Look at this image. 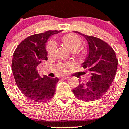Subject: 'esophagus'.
<instances>
[{
	"mask_svg": "<svg viewBox=\"0 0 129 129\" xmlns=\"http://www.w3.org/2000/svg\"><path fill=\"white\" fill-rule=\"evenodd\" d=\"M61 78H62V79H66V80H67V79H69L70 78H69V76H64L61 77Z\"/></svg>",
	"mask_w": 129,
	"mask_h": 129,
	"instance_id": "esophagus-1",
	"label": "esophagus"
}]
</instances>
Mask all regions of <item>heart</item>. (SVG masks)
I'll return each instance as SVG.
<instances>
[{"mask_svg":"<svg viewBox=\"0 0 129 129\" xmlns=\"http://www.w3.org/2000/svg\"><path fill=\"white\" fill-rule=\"evenodd\" d=\"M62 43H63L65 46L68 48L69 50L73 51L74 54L78 55L80 54V51H79V49L81 45V39L78 37L76 35L73 34H69L63 36L62 39ZM56 44L55 41H50L47 43L46 45V50L47 53L50 56H52L56 52ZM72 66L71 63H63L59 66V69L62 71V72H66L67 69L70 68Z\"/></svg>","mask_w":129,"mask_h":129,"instance_id":"heart-1","label":"heart"}]
</instances>
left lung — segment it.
<instances>
[{
  "label": "left lung",
  "instance_id": "obj_1",
  "mask_svg": "<svg viewBox=\"0 0 129 129\" xmlns=\"http://www.w3.org/2000/svg\"><path fill=\"white\" fill-rule=\"evenodd\" d=\"M88 42V50L83 67L87 69L90 80L73 89V92L78 99L93 101L103 97L109 89L116 75L118 61L113 49L104 41L93 36L79 32Z\"/></svg>",
  "mask_w": 129,
  "mask_h": 129
}]
</instances>
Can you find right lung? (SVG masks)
<instances>
[{
    "mask_svg": "<svg viewBox=\"0 0 129 129\" xmlns=\"http://www.w3.org/2000/svg\"><path fill=\"white\" fill-rule=\"evenodd\" d=\"M60 32L49 30L32 35L21 41L13 53L12 71L16 83L26 97L35 102H47L55 95L59 79L46 76L41 78L37 67L48 60L46 43L48 38Z\"/></svg>",
    "mask_w": 129,
    "mask_h": 129,
    "instance_id": "right-lung-1",
    "label": "right lung"
}]
</instances>
